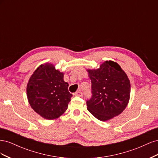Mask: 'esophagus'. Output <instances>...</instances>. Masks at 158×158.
<instances>
[{
	"label": "esophagus",
	"mask_w": 158,
	"mask_h": 158,
	"mask_svg": "<svg viewBox=\"0 0 158 158\" xmlns=\"http://www.w3.org/2000/svg\"><path fill=\"white\" fill-rule=\"evenodd\" d=\"M75 96H80V97H82V92H80V91H78V92H76L74 94Z\"/></svg>",
	"instance_id": "obj_1"
}]
</instances>
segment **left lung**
Instances as JSON below:
<instances>
[{"mask_svg":"<svg viewBox=\"0 0 158 158\" xmlns=\"http://www.w3.org/2000/svg\"><path fill=\"white\" fill-rule=\"evenodd\" d=\"M92 82V98L87 109L99 121H106L120 114L129 102L131 83L117 63L106 60L98 69H88Z\"/></svg>","mask_w":158,"mask_h":158,"instance_id":"left-lung-1","label":"left lung"}]
</instances>
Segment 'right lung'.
<instances>
[{
  "label": "right lung",
  "mask_w": 158,
  "mask_h": 158,
  "mask_svg": "<svg viewBox=\"0 0 158 158\" xmlns=\"http://www.w3.org/2000/svg\"><path fill=\"white\" fill-rule=\"evenodd\" d=\"M64 73L51 63L41 64L31 76L27 85V97L31 108L45 119L62 115L73 96L64 80Z\"/></svg>",
  "instance_id": "add662e5"
}]
</instances>
